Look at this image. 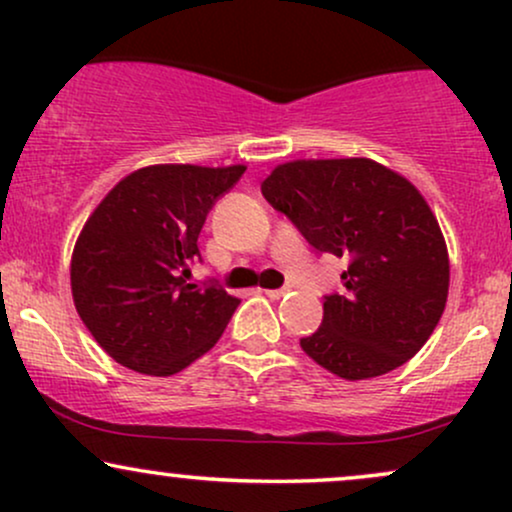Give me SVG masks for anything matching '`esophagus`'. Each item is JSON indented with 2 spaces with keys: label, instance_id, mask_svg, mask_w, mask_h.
Returning a JSON list of instances; mask_svg holds the SVG:
<instances>
[{
  "label": "esophagus",
  "instance_id": "1",
  "mask_svg": "<svg viewBox=\"0 0 512 512\" xmlns=\"http://www.w3.org/2000/svg\"><path fill=\"white\" fill-rule=\"evenodd\" d=\"M264 293H267V298H272V301H279V298H284L286 293H289V289H269Z\"/></svg>",
  "mask_w": 512,
  "mask_h": 512
}]
</instances>
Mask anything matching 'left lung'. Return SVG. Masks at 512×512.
<instances>
[{"label":"left lung","mask_w":512,"mask_h":512,"mask_svg":"<svg viewBox=\"0 0 512 512\" xmlns=\"http://www.w3.org/2000/svg\"><path fill=\"white\" fill-rule=\"evenodd\" d=\"M262 195L320 252L344 257V291L325 296L317 332L301 339L317 366L366 380L407 363L436 330L450 260L421 192L370 158L281 163Z\"/></svg>","instance_id":"left-lung-1"}]
</instances>
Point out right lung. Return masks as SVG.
Returning <instances> with one entry per match:
<instances>
[{
    "label": "right lung",
    "mask_w": 512,
    "mask_h": 512,
    "mask_svg": "<svg viewBox=\"0 0 512 512\" xmlns=\"http://www.w3.org/2000/svg\"><path fill=\"white\" fill-rule=\"evenodd\" d=\"M245 166H146L122 178L76 238L72 296L88 332L120 366L180 373L219 342L238 298L190 284L197 238Z\"/></svg>",
    "instance_id": "right-lung-1"
}]
</instances>
